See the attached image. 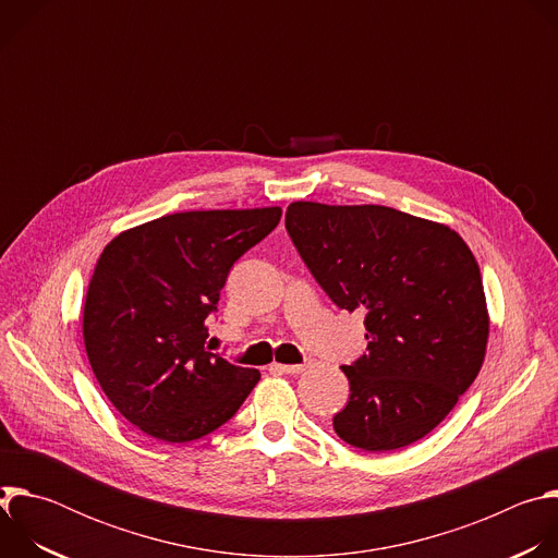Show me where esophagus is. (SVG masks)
I'll return each instance as SVG.
<instances>
[{
    "instance_id": "34e87169",
    "label": "esophagus",
    "mask_w": 558,
    "mask_h": 558,
    "mask_svg": "<svg viewBox=\"0 0 558 558\" xmlns=\"http://www.w3.org/2000/svg\"><path fill=\"white\" fill-rule=\"evenodd\" d=\"M274 368L276 371H280V373H302V371H306L308 368V362L306 364H274Z\"/></svg>"
}]
</instances>
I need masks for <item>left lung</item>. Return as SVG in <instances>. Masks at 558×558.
I'll list each match as a JSON object with an SVG mask.
<instances>
[{
    "instance_id": "8db88e82",
    "label": "left lung",
    "mask_w": 558,
    "mask_h": 558,
    "mask_svg": "<svg viewBox=\"0 0 558 558\" xmlns=\"http://www.w3.org/2000/svg\"><path fill=\"white\" fill-rule=\"evenodd\" d=\"M284 227L315 282L366 313V353L333 430L386 452L428 435L480 375L488 308L480 265L446 225L381 205L291 203Z\"/></svg>"
}]
</instances>
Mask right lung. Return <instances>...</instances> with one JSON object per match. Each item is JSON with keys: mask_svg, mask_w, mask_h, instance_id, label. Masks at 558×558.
<instances>
[{"mask_svg": "<svg viewBox=\"0 0 558 558\" xmlns=\"http://www.w3.org/2000/svg\"><path fill=\"white\" fill-rule=\"evenodd\" d=\"M280 216V207L170 214L104 250L84 306L86 353L108 400L145 435L201 439L258 384L256 368L209 353L205 320L218 311L233 263Z\"/></svg>", "mask_w": 558, "mask_h": 558, "instance_id": "1", "label": "right lung"}]
</instances>
